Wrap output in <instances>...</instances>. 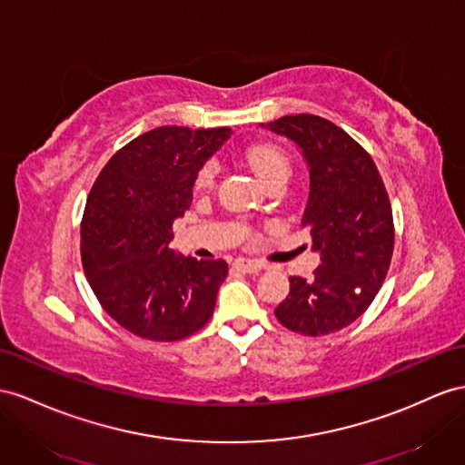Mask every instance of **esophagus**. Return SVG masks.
Masks as SVG:
<instances>
[{
  "instance_id": "esophagus-1",
  "label": "esophagus",
  "mask_w": 465,
  "mask_h": 465,
  "mask_svg": "<svg viewBox=\"0 0 465 465\" xmlns=\"http://www.w3.org/2000/svg\"><path fill=\"white\" fill-rule=\"evenodd\" d=\"M233 267L243 271V272H259L261 269H265V263H263V261H257V259L240 257V259L233 261Z\"/></svg>"
}]
</instances>
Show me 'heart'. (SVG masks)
<instances>
[{"label": "heart", "instance_id": "b5f03b06", "mask_svg": "<svg viewBox=\"0 0 465 465\" xmlns=\"http://www.w3.org/2000/svg\"><path fill=\"white\" fill-rule=\"evenodd\" d=\"M247 159L252 163L255 173L261 176V181L269 183L277 176H289L291 161L277 145L271 143H259L247 151ZM218 176V161H208L196 176V188L206 190L213 184Z\"/></svg>", "mask_w": 465, "mask_h": 465}]
</instances>
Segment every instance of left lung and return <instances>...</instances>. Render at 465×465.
Segmentation results:
<instances>
[{
  "label": "left lung",
  "instance_id": "obj_1",
  "mask_svg": "<svg viewBox=\"0 0 465 465\" xmlns=\"http://www.w3.org/2000/svg\"><path fill=\"white\" fill-rule=\"evenodd\" d=\"M261 127L302 153L311 173L302 225L322 263L312 279H289L275 316L304 336L331 334L367 311L391 265L395 228L383 178L360 143L324 117L284 115Z\"/></svg>",
  "mask_w": 465,
  "mask_h": 465
}]
</instances>
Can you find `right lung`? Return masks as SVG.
<instances>
[{"label": "right lung", "instance_id": "add662e5", "mask_svg": "<svg viewBox=\"0 0 465 465\" xmlns=\"http://www.w3.org/2000/svg\"><path fill=\"white\" fill-rule=\"evenodd\" d=\"M230 127L151 129L119 149L86 200L80 253L102 308L131 334L176 341L204 326L228 277L223 259L176 253L173 222L193 204L198 171Z\"/></svg>", "mask_w": 465, "mask_h": 465}]
</instances>
